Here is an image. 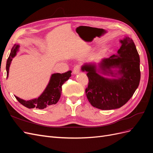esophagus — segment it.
Instances as JSON below:
<instances>
[{
	"label": "esophagus",
	"mask_w": 153,
	"mask_h": 153,
	"mask_svg": "<svg viewBox=\"0 0 153 153\" xmlns=\"http://www.w3.org/2000/svg\"><path fill=\"white\" fill-rule=\"evenodd\" d=\"M80 70V66L79 65H76L75 67H74L73 69V74H77L79 73Z\"/></svg>",
	"instance_id": "1"
}]
</instances>
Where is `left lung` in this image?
I'll list each match as a JSON object with an SVG mask.
<instances>
[{
  "instance_id": "left-lung-1",
  "label": "left lung",
  "mask_w": 153,
  "mask_h": 153,
  "mask_svg": "<svg viewBox=\"0 0 153 153\" xmlns=\"http://www.w3.org/2000/svg\"><path fill=\"white\" fill-rule=\"evenodd\" d=\"M121 47L118 50L119 56L113 55L105 59L100 68L105 71L119 67L118 79H107L96 73V65L86 64L82 71H86L89 79L85 94L92 106L101 110H112L121 107L133 96L140 80V57L133 41L128 37L121 41ZM117 57V58H115Z\"/></svg>"
}]
</instances>
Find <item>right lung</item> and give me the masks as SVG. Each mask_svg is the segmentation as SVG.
<instances>
[{
	"label": "right lung",
	"mask_w": 153,
	"mask_h": 153,
	"mask_svg": "<svg viewBox=\"0 0 153 153\" xmlns=\"http://www.w3.org/2000/svg\"><path fill=\"white\" fill-rule=\"evenodd\" d=\"M19 45H15L12 48L6 63L7 76L9 73V68H10L12 58L16 55ZM71 76V71L69 70L63 73H55L51 76L49 84L38 99H34L29 101H25L15 96L16 100L19 101L22 105L29 108H39L43 109L49 106L56 104L61 98L62 92V85L66 82L69 77Z\"/></svg>",
	"instance_id": "1"
}]
</instances>
